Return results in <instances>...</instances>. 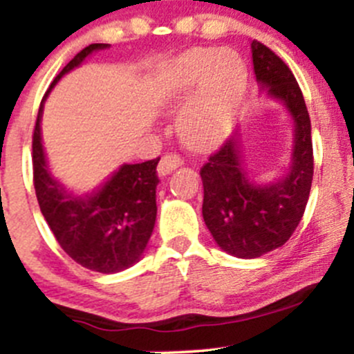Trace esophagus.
<instances>
[{"label":"esophagus","instance_id":"esophagus-1","mask_svg":"<svg viewBox=\"0 0 354 354\" xmlns=\"http://www.w3.org/2000/svg\"><path fill=\"white\" fill-rule=\"evenodd\" d=\"M181 164H183V159H181V156L169 152V154H164L162 157H160L159 166H157V173H159L160 176H166V174L173 173L174 169H178Z\"/></svg>","mask_w":354,"mask_h":354}]
</instances>
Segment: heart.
Here are the masks:
<instances>
[{
	"label": "heart",
	"mask_w": 354,
	"mask_h": 354,
	"mask_svg": "<svg viewBox=\"0 0 354 354\" xmlns=\"http://www.w3.org/2000/svg\"><path fill=\"white\" fill-rule=\"evenodd\" d=\"M245 65L219 49H192L171 63L160 77V99L180 102L200 84L178 118V131L195 151L212 147L227 131L245 92Z\"/></svg>",
	"instance_id": "obj_1"
}]
</instances>
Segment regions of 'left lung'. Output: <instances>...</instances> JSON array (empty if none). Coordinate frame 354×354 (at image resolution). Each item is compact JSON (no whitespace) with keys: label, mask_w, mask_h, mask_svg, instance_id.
I'll use <instances>...</instances> for the list:
<instances>
[{"label":"left lung","mask_w":354,"mask_h":354,"mask_svg":"<svg viewBox=\"0 0 354 354\" xmlns=\"http://www.w3.org/2000/svg\"><path fill=\"white\" fill-rule=\"evenodd\" d=\"M252 59L257 80L295 120V147L286 176L263 187L252 183L241 166L238 135L200 167L203 221L216 243L238 259H257L286 243L301 221L313 180L312 124L295 75L259 41L252 42Z\"/></svg>","instance_id":"8db88e82"}]
</instances>
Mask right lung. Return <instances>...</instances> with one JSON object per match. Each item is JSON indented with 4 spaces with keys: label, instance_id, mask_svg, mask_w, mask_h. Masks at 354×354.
Returning <instances> with one entry per match:
<instances>
[{
    "label": "right lung",
    "instance_id": "obj_1",
    "mask_svg": "<svg viewBox=\"0 0 354 354\" xmlns=\"http://www.w3.org/2000/svg\"><path fill=\"white\" fill-rule=\"evenodd\" d=\"M104 48L108 44H91L82 49L59 71L49 91L91 53ZM49 91L39 106L32 135L34 188L41 212L56 241L75 262L101 274L120 272L140 260L154 230L159 157L140 164H124L104 187L85 198L70 195L49 173L41 142L42 106Z\"/></svg>",
    "mask_w": 354,
    "mask_h": 354
}]
</instances>
